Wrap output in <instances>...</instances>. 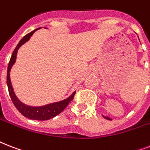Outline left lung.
Returning a JSON list of instances; mask_svg holds the SVG:
<instances>
[{
    "label": "left lung",
    "mask_w": 150,
    "mask_h": 150,
    "mask_svg": "<svg viewBox=\"0 0 150 150\" xmlns=\"http://www.w3.org/2000/svg\"><path fill=\"white\" fill-rule=\"evenodd\" d=\"M103 117H104V118H106V119H107V120H111V118H110L109 117H104V116H103Z\"/></svg>",
    "instance_id": "8db88e82"
}]
</instances>
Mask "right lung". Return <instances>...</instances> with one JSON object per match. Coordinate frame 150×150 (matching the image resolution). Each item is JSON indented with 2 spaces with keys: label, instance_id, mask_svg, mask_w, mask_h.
I'll use <instances>...</instances> for the list:
<instances>
[{
  "label": "right lung",
  "instance_id": "1",
  "mask_svg": "<svg viewBox=\"0 0 150 150\" xmlns=\"http://www.w3.org/2000/svg\"><path fill=\"white\" fill-rule=\"evenodd\" d=\"M40 29V28H38ZM38 29H35L33 31H32L31 33L26 34L23 38L20 40L17 47H15L12 53V55L11 57L10 61L8 63V71H7V85H8V92H9V95L11 96V99L12 100L13 103L15 105V107L17 108V110L21 113V114L25 116L27 118L33 119V120H38V121H46V120H49V119L54 117L57 115H58L59 114H61V112L63 111L65 109L67 106L69 104V103L74 99L75 93L71 95L70 97H68V99L61 101V102L54 103H51V104L46 105L43 107H29V106H26V105L23 104L22 103H21L19 100H18V98L15 96L14 90L12 89V86L10 80V70L14 63L15 62V59H16V55H17V52L18 48L21 46L25 43L26 41L29 40V38L31 37V36L34 33V32L37 30Z\"/></svg>",
  "mask_w": 150,
  "mask_h": 150
}]
</instances>
